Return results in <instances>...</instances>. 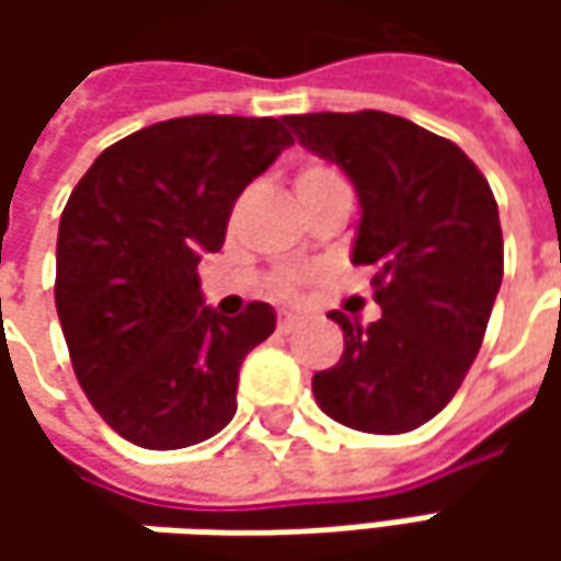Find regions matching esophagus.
Wrapping results in <instances>:
<instances>
[{"label":"esophagus","instance_id":"1","mask_svg":"<svg viewBox=\"0 0 561 561\" xmlns=\"http://www.w3.org/2000/svg\"><path fill=\"white\" fill-rule=\"evenodd\" d=\"M299 324H302V318H299V314H293V312L277 314V331H280V334H293Z\"/></svg>","mask_w":561,"mask_h":561}]
</instances>
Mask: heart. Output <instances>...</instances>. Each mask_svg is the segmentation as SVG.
Wrapping results in <instances>:
<instances>
[{
    "label": "heart",
    "mask_w": 561,
    "mask_h": 561,
    "mask_svg": "<svg viewBox=\"0 0 561 561\" xmlns=\"http://www.w3.org/2000/svg\"><path fill=\"white\" fill-rule=\"evenodd\" d=\"M334 184H343V178L336 174V168H331V164L324 162L302 164V168L296 171V178H293V190H296L299 199H306V196H312L318 190H328V186ZM280 287H284V290H293L296 280H293V277H284Z\"/></svg>",
    "instance_id": "1"
}]
</instances>
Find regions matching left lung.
<instances>
[{"label":"left lung","instance_id":"obj_1","mask_svg":"<svg viewBox=\"0 0 561 561\" xmlns=\"http://www.w3.org/2000/svg\"><path fill=\"white\" fill-rule=\"evenodd\" d=\"M284 121L353 181L362 205L353 265L377 268L375 324L328 314L343 331V356L312 377L314 399L353 431H415L456 397L503 284L493 190L456 142L387 112Z\"/></svg>","mask_w":561,"mask_h":561}]
</instances>
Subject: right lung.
<instances>
[{
    "label": "right lung",
    "mask_w": 561,
    "mask_h": 561,
    "mask_svg": "<svg viewBox=\"0 0 561 561\" xmlns=\"http://www.w3.org/2000/svg\"><path fill=\"white\" fill-rule=\"evenodd\" d=\"M290 142L277 118L159 121L108 146L75 186L55 309L83 393L124 440L184 449L233 419L240 365L274 334V309L218 314L196 268L225 243L237 196Z\"/></svg>",
    "instance_id": "add662e5"
}]
</instances>
